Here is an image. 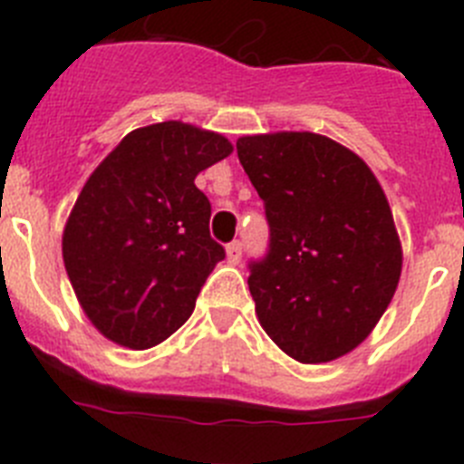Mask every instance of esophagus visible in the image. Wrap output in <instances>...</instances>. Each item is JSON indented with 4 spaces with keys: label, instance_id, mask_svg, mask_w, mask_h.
<instances>
[{
    "label": "esophagus",
    "instance_id": "34e87169",
    "mask_svg": "<svg viewBox=\"0 0 464 464\" xmlns=\"http://www.w3.org/2000/svg\"><path fill=\"white\" fill-rule=\"evenodd\" d=\"M227 260L232 262V265H239V260H241V241H232V244H227Z\"/></svg>",
    "mask_w": 464,
    "mask_h": 464
}]
</instances>
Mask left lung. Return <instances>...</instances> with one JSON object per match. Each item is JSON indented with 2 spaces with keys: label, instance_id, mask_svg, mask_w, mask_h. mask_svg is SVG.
<instances>
[{
  "label": "left lung",
  "instance_id": "8db88e82",
  "mask_svg": "<svg viewBox=\"0 0 464 464\" xmlns=\"http://www.w3.org/2000/svg\"><path fill=\"white\" fill-rule=\"evenodd\" d=\"M237 155L269 225L248 262L256 314L299 362H330L367 339L395 295L401 246L376 176L314 132L241 137Z\"/></svg>",
  "mask_w": 464,
  "mask_h": 464
}]
</instances>
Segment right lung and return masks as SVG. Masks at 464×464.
I'll list each match as a JSON object with an SVG mask.
<instances>
[{
  "mask_svg": "<svg viewBox=\"0 0 464 464\" xmlns=\"http://www.w3.org/2000/svg\"><path fill=\"white\" fill-rule=\"evenodd\" d=\"M229 153L220 134L169 121L130 132L92 171L64 227L63 257L106 339L143 351L190 318L225 257L195 176Z\"/></svg>",
  "mask_w": 464,
  "mask_h": 464,
  "instance_id": "add662e5",
  "label": "right lung"
}]
</instances>
